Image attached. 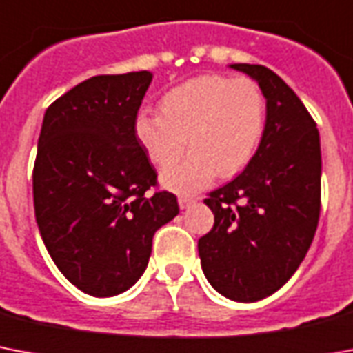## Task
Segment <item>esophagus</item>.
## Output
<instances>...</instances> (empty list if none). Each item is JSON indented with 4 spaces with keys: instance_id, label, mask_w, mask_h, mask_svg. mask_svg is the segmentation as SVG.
I'll return each instance as SVG.
<instances>
[{
    "instance_id": "34e87169",
    "label": "esophagus",
    "mask_w": 353,
    "mask_h": 353,
    "mask_svg": "<svg viewBox=\"0 0 353 353\" xmlns=\"http://www.w3.org/2000/svg\"><path fill=\"white\" fill-rule=\"evenodd\" d=\"M194 202H196V199H193V196H188V194H184V196H179L180 210H188V208H191Z\"/></svg>"
}]
</instances>
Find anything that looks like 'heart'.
Listing matches in <instances>:
<instances>
[{
    "label": "heart",
    "instance_id": "1",
    "mask_svg": "<svg viewBox=\"0 0 353 353\" xmlns=\"http://www.w3.org/2000/svg\"><path fill=\"white\" fill-rule=\"evenodd\" d=\"M266 128V100L252 80L221 74L196 76L160 98V114L140 111L134 137L157 168H165L162 184L176 193H194L216 173L233 176L246 168Z\"/></svg>",
    "mask_w": 353,
    "mask_h": 353
}]
</instances>
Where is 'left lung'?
Listing matches in <instances>:
<instances>
[{
	"instance_id": "obj_1",
	"label": "left lung",
	"mask_w": 353,
	"mask_h": 353,
	"mask_svg": "<svg viewBox=\"0 0 353 353\" xmlns=\"http://www.w3.org/2000/svg\"><path fill=\"white\" fill-rule=\"evenodd\" d=\"M266 98V128L236 179L204 200L215 224L199 239L202 272L216 292L255 303L288 283L314 241L321 213V140L314 118L281 76L233 63Z\"/></svg>"
}]
</instances>
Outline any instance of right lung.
I'll return each mask as SVG.
<instances>
[{"instance_id":"1","label":"right lung","mask_w":353,"mask_h":353,"mask_svg":"<svg viewBox=\"0 0 353 353\" xmlns=\"http://www.w3.org/2000/svg\"><path fill=\"white\" fill-rule=\"evenodd\" d=\"M153 74L92 76L47 109L34 162V213L49 255L92 297L125 292L148 268L153 235L179 215L134 137Z\"/></svg>"}]
</instances>
